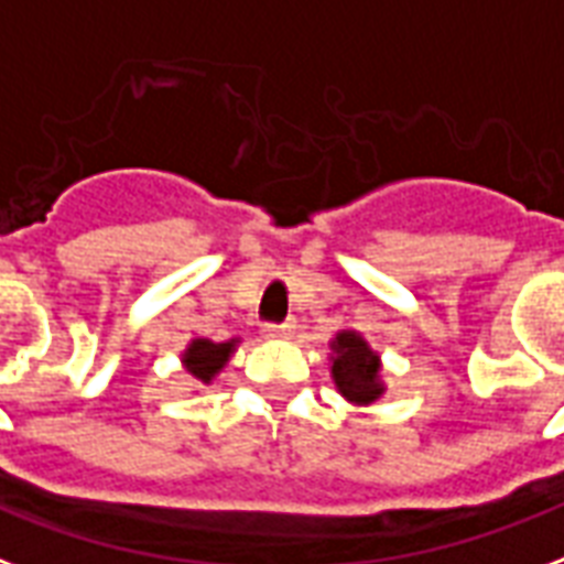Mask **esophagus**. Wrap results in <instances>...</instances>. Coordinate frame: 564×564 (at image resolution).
<instances>
[{"label": "esophagus", "instance_id": "obj_1", "mask_svg": "<svg viewBox=\"0 0 564 564\" xmlns=\"http://www.w3.org/2000/svg\"><path fill=\"white\" fill-rule=\"evenodd\" d=\"M292 322H269V325H263V334L265 337H278V339H286L292 337Z\"/></svg>", "mask_w": 564, "mask_h": 564}]
</instances>
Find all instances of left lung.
<instances>
[{
	"label": "left lung",
	"instance_id": "8db88e82",
	"mask_svg": "<svg viewBox=\"0 0 564 564\" xmlns=\"http://www.w3.org/2000/svg\"><path fill=\"white\" fill-rule=\"evenodd\" d=\"M330 378L343 397L355 405H372L384 397L381 381V358L369 349V343L358 330H339L330 343Z\"/></svg>",
	"mask_w": 564,
	"mask_h": 564
}]
</instances>
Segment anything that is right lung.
Segmentation results:
<instances>
[{"label":"right lung","instance_id":"1","mask_svg":"<svg viewBox=\"0 0 564 564\" xmlns=\"http://www.w3.org/2000/svg\"><path fill=\"white\" fill-rule=\"evenodd\" d=\"M236 346H239V339L236 337L227 339V343H213V339L197 337L192 339L188 349L183 351V367H186L188 376H195L197 381L209 384V381L225 369V364L230 360Z\"/></svg>","mask_w":564,"mask_h":564}]
</instances>
